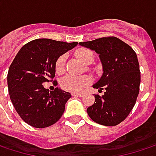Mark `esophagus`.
<instances>
[{
    "label": "esophagus",
    "mask_w": 156,
    "mask_h": 156,
    "mask_svg": "<svg viewBox=\"0 0 156 156\" xmlns=\"http://www.w3.org/2000/svg\"><path fill=\"white\" fill-rule=\"evenodd\" d=\"M72 96L73 97H79V98H81V97H83V94L82 93H75V92H73Z\"/></svg>",
    "instance_id": "esophagus-1"
}]
</instances>
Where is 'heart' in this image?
I'll return each instance as SVG.
<instances>
[{
    "instance_id": "b5f03b06",
    "label": "heart",
    "mask_w": 156,
    "mask_h": 156,
    "mask_svg": "<svg viewBox=\"0 0 156 156\" xmlns=\"http://www.w3.org/2000/svg\"><path fill=\"white\" fill-rule=\"evenodd\" d=\"M75 56L85 64H91L94 61V53L92 50L81 48L75 51ZM66 67V55H60L55 61V71L57 74L61 75L65 71ZM92 83V78L89 75L65 76L60 81L61 87L69 92H81Z\"/></svg>"
}]
</instances>
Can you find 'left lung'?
Segmentation results:
<instances>
[{
  "label": "left lung",
  "mask_w": 156,
  "mask_h": 156,
  "mask_svg": "<svg viewBox=\"0 0 156 156\" xmlns=\"http://www.w3.org/2000/svg\"><path fill=\"white\" fill-rule=\"evenodd\" d=\"M99 54L103 76L93 87L102 96L95 95V102L87 108L89 117L96 123L113 126L123 122L134 108L139 94L141 75L135 50L116 37H104L79 42Z\"/></svg>",
  "instance_id": "obj_1"
}]
</instances>
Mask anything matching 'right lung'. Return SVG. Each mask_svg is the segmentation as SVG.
<instances>
[{"label": "right lung", "mask_w": 156, "mask_h": 156, "mask_svg": "<svg viewBox=\"0 0 156 156\" xmlns=\"http://www.w3.org/2000/svg\"><path fill=\"white\" fill-rule=\"evenodd\" d=\"M78 42H63L38 39L25 44L12 62L8 76L10 98L20 118L36 128H45L59 120L71 94L56 87L54 91L43 84L53 82L55 61Z\"/></svg>", "instance_id": "obj_1"}]
</instances>
